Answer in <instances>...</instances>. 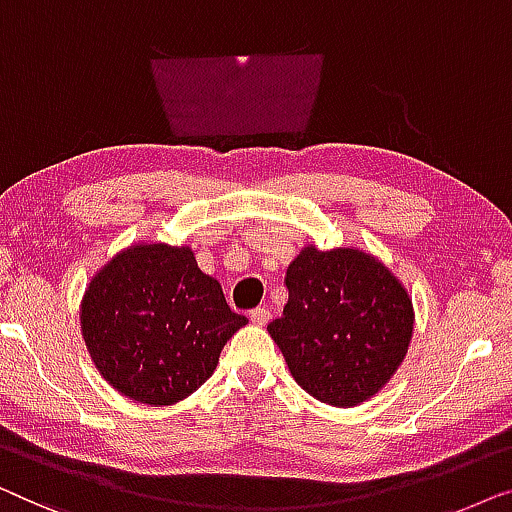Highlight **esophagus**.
Wrapping results in <instances>:
<instances>
[{"label": "esophagus", "mask_w": 512, "mask_h": 512, "mask_svg": "<svg viewBox=\"0 0 512 512\" xmlns=\"http://www.w3.org/2000/svg\"><path fill=\"white\" fill-rule=\"evenodd\" d=\"M250 320H253V325H257V327H264L266 322L271 320V313H269V308H255V311H250Z\"/></svg>", "instance_id": "obj_1"}]
</instances>
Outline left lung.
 <instances>
[{"label":"left lung","instance_id":"8db88e82","mask_svg":"<svg viewBox=\"0 0 512 512\" xmlns=\"http://www.w3.org/2000/svg\"><path fill=\"white\" fill-rule=\"evenodd\" d=\"M287 304L269 334L301 390L336 408L369 401L406 359L415 308L406 285L355 246L306 243L287 266Z\"/></svg>","mask_w":512,"mask_h":512}]
</instances>
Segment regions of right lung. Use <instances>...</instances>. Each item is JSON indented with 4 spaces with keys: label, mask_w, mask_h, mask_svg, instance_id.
Segmentation results:
<instances>
[{
    "label": "right lung",
    "mask_w": 512,
    "mask_h": 512,
    "mask_svg": "<svg viewBox=\"0 0 512 512\" xmlns=\"http://www.w3.org/2000/svg\"><path fill=\"white\" fill-rule=\"evenodd\" d=\"M78 315L102 378L146 406H174L197 392L225 343L248 325L190 246L146 241L118 250L95 271Z\"/></svg>",
    "instance_id": "obj_1"
}]
</instances>
